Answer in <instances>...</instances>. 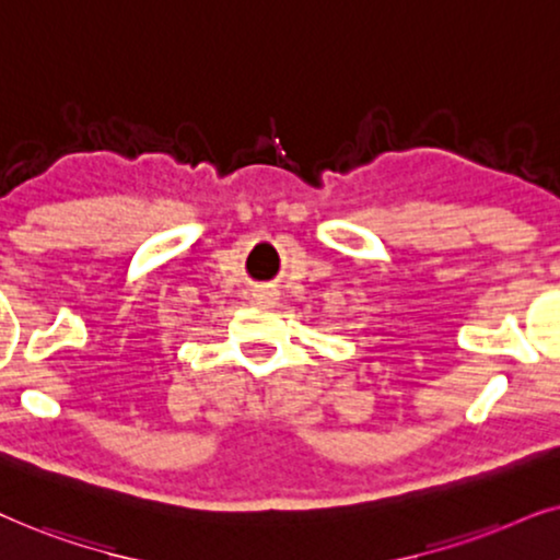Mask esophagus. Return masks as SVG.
I'll use <instances>...</instances> for the list:
<instances>
[{
    "label": "esophagus",
    "instance_id": "34e87169",
    "mask_svg": "<svg viewBox=\"0 0 560 560\" xmlns=\"http://www.w3.org/2000/svg\"><path fill=\"white\" fill-rule=\"evenodd\" d=\"M256 300H258L260 304H273V302H276V292H258Z\"/></svg>",
    "mask_w": 560,
    "mask_h": 560
}]
</instances>
